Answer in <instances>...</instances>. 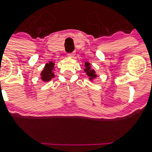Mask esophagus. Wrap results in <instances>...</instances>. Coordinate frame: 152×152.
I'll return each mask as SVG.
<instances>
[{"instance_id": "34e87169", "label": "esophagus", "mask_w": 152, "mask_h": 152, "mask_svg": "<svg viewBox=\"0 0 152 152\" xmlns=\"http://www.w3.org/2000/svg\"><path fill=\"white\" fill-rule=\"evenodd\" d=\"M74 55H75V54H74V53H68V54H67V56H68V57H73V56H74Z\"/></svg>"}]
</instances>
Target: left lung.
Masks as SVG:
<instances>
[{
	"label": "left lung",
	"instance_id": "1",
	"mask_svg": "<svg viewBox=\"0 0 152 152\" xmlns=\"http://www.w3.org/2000/svg\"><path fill=\"white\" fill-rule=\"evenodd\" d=\"M83 66H84V71H85V75H87V77H88V79L90 81H95L96 79H97V74L96 72V70L95 69H93L92 68V66H91V62H89V61H85V63H83L82 64Z\"/></svg>",
	"mask_w": 152,
	"mask_h": 152
}]
</instances>
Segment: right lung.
<instances>
[{
	"label": "right lung",
	"instance_id": "add662e5",
	"mask_svg": "<svg viewBox=\"0 0 152 152\" xmlns=\"http://www.w3.org/2000/svg\"><path fill=\"white\" fill-rule=\"evenodd\" d=\"M55 61H49L48 63H46L45 65L43 70L40 73V79L41 80L46 83L49 82L51 80V79H53L55 77V74L53 73V71L55 70Z\"/></svg>",
	"mask_w": 152,
	"mask_h": 152
}]
</instances>
